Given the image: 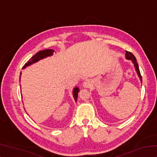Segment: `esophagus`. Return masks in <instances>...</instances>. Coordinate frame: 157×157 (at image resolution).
Segmentation results:
<instances>
[{
	"instance_id": "esophagus-1",
	"label": "esophagus",
	"mask_w": 157,
	"mask_h": 157,
	"mask_svg": "<svg viewBox=\"0 0 157 157\" xmlns=\"http://www.w3.org/2000/svg\"><path fill=\"white\" fill-rule=\"evenodd\" d=\"M91 82H90L89 80H86L84 83V86L86 87V88H89V86H91Z\"/></svg>"
}]
</instances>
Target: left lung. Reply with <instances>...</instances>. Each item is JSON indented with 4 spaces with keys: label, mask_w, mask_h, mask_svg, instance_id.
<instances>
[{
    "label": "left lung",
    "mask_w": 157,
    "mask_h": 157,
    "mask_svg": "<svg viewBox=\"0 0 157 157\" xmlns=\"http://www.w3.org/2000/svg\"><path fill=\"white\" fill-rule=\"evenodd\" d=\"M126 58H127V59L132 60V62L134 63V66H135V68H136V72L138 73V75H139V76L140 77V80L142 81V77H141V75H140L139 67V64H138V63H137V61H136V57H135L134 55H133L131 52L126 51Z\"/></svg>",
    "instance_id": "left-lung-1"
}]
</instances>
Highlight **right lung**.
Segmentation results:
<instances>
[{
  "mask_svg": "<svg viewBox=\"0 0 157 157\" xmlns=\"http://www.w3.org/2000/svg\"><path fill=\"white\" fill-rule=\"evenodd\" d=\"M54 50H52L51 49H46V50H41V51L38 52L36 53L34 56L30 59V60L28 61L27 62L25 63V65L23 66V68H25L26 66H28L31 64H33V63H35L36 62H38L39 60H40L41 59H44V58L48 56H50V55H52ZM79 91V89L76 87V88L74 89L73 90V96L74 98H75V101L78 100V92Z\"/></svg>",
  "mask_w": 157,
  "mask_h": 157,
  "instance_id": "add662e5",
  "label": "right lung"
}]
</instances>
